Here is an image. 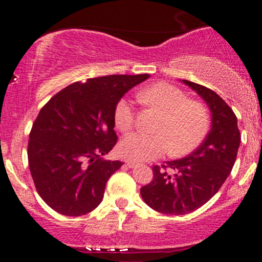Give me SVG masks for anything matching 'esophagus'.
<instances>
[{"label": "esophagus", "mask_w": 262, "mask_h": 262, "mask_svg": "<svg viewBox=\"0 0 262 262\" xmlns=\"http://www.w3.org/2000/svg\"><path fill=\"white\" fill-rule=\"evenodd\" d=\"M138 164H139V162L135 161V160H130V159H128V160L125 161V165H127L128 167H135Z\"/></svg>", "instance_id": "34e87169"}]
</instances>
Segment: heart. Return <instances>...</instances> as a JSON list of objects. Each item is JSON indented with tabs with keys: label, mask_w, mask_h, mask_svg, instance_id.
Wrapping results in <instances>:
<instances>
[{
	"label": "heart",
	"mask_w": 262,
	"mask_h": 262,
	"mask_svg": "<svg viewBox=\"0 0 262 262\" xmlns=\"http://www.w3.org/2000/svg\"><path fill=\"white\" fill-rule=\"evenodd\" d=\"M140 100L160 113L154 134L133 133L119 144L122 155L134 160H152L171 149V154L182 156L201 145L209 130V114L201 102L187 100L176 86L158 82L140 92ZM134 123V112L127 100H121L114 110V124L128 132Z\"/></svg>",
	"instance_id": "heart-1"
}]
</instances>
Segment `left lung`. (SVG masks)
<instances>
[{
  "label": "left lung",
  "mask_w": 262,
  "mask_h": 262,
  "mask_svg": "<svg viewBox=\"0 0 262 262\" xmlns=\"http://www.w3.org/2000/svg\"><path fill=\"white\" fill-rule=\"evenodd\" d=\"M196 91L212 116L210 130L198 148L186 158L152 167L151 182L140 188L150 208L164 214L193 212L214 196L231 172L240 145V132L233 110L223 98L202 85L182 80ZM167 169L176 172L171 177Z\"/></svg>",
  "instance_id": "1"
}]
</instances>
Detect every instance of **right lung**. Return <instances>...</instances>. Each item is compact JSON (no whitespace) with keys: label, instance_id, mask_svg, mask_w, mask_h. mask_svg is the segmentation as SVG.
Wrapping results in <instances>:
<instances>
[{"label":"right lung","instance_id":"1","mask_svg":"<svg viewBox=\"0 0 262 262\" xmlns=\"http://www.w3.org/2000/svg\"><path fill=\"white\" fill-rule=\"evenodd\" d=\"M149 79L110 75L75 82L39 112L28 141V162L39 196L69 217L92 212L123 162L103 160L117 143L114 110L129 90Z\"/></svg>","mask_w":262,"mask_h":262}]
</instances>
